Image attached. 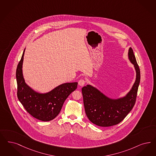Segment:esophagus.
I'll return each instance as SVG.
<instances>
[{"label": "esophagus", "instance_id": "1", "mask_svg": "<svg viewBox=\"0 0 156 156\" xmlns=\"http://www.w3.org/2000/svg\"><path fill=\"white\" fill-rule=\"evenodd\" d=\"M85 82H85V81L84 80L81 79L80 81H78V85H79L80 86H83L85 84Z\"/></svg>", "mask_w": 156, "mask_h": 156}]
</instances>
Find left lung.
Segmentation results:
<instances>
[{
	"label": "left lung",
	"mask_w": 156,
	"mask_h": 156,
	"mask_svg": "<svg viewBox=\"0 0 156 156\" xmlns=\"http://www.w3.org/2000/svg\"><path fill=\"white\" fill-rule=\"evenodd\" d=\"M129 58L136 70V80L125 97L112 99L96 87L87 85L82 89L86 116L93 123L101 127H109L120 123L131 111L136 102L140 85V70L133 50L129 48Z\"/></svg>",
	"instance_id": "obj_1"
}]
</instances>
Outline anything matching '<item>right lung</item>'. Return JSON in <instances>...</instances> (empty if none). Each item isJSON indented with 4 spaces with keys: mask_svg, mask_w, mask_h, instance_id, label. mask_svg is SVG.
<instances>
[{
    "mask_svg": "<svg viewBox=\"0 0 156 156\" xmlns=\"http://www.w3.org/2000/svg\"><path fill=\"white\" fill-rule=\"evenodd\" d=\"M25 49L16 70L17 97L28 113L34 118L48 122L55 118L65 100L77 88L78 83H65L47 93L34 91L25 83L22 74Z\"/></svg>",
    "mask_w": 156,
    "mask_h": 156,
    "instance_id": "right-lung-1",
    "label": "right lung"
}]
</instances>
